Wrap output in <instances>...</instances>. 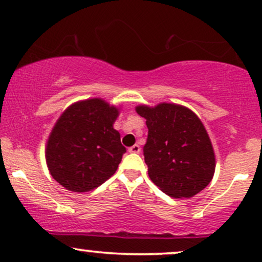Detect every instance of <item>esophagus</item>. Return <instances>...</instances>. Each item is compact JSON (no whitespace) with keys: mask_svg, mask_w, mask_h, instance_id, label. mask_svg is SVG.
Returning <instances> with one entry per match:
<instances>
[{"mask_svg":"<svg viewBox=\"0 0 262 262\" xmlns=\"http://www.w3.org/2000/svg\"><path fill=\"white\" fill-rule=\"evenodd\" d=\"M128 151L130 152V154H139L140 152V146L138 145V144H135V145L132 146V148L128 149Z\"/></svg>","mask_w":262,"mask_h":262,"instance_id":"34e87169","label":"esophagus"}]
</instances>
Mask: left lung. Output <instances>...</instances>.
I'll list each match as a JSON object with an SVG mask.
<instances>
[{
    "instance_id": "8db88e82",
    "label": "left lung",
    "mask_w": 262,
    "mask_h": 262,
    "mask_svg": "<svg viewBox=\"0 0 262 262\" xmlns=\"http://www.w3.org/2000/svg\"><path fill=\"white\" fill-rule=\"evenodd\" d=\"M135 111L149 129L144 160L150 180L173 198L193 197L206 188L214 175L215 155L197 114L167 102L139 104Z\"/></svg>"
}]
</instances>
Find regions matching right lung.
Listing matches in <instances>:
<instances>
[{
  "label": "right lung",
  "instance_id": "obj_1",
  "mask_svg": "<svg viewBox=\"0 0 262 262\" xmlns=\"http://www.w3.org/2000/svg\"><path fill=\"white\" fill-rule=\"evenodd\" d=\"M121 108L102 98L70 104L56 121L45 146L50 175L68 191L89 192L118 169L125 148L113 128Z\"/></svg>",
  "mask_w": 262,
  "mask_h": 262
}]
</instances>
